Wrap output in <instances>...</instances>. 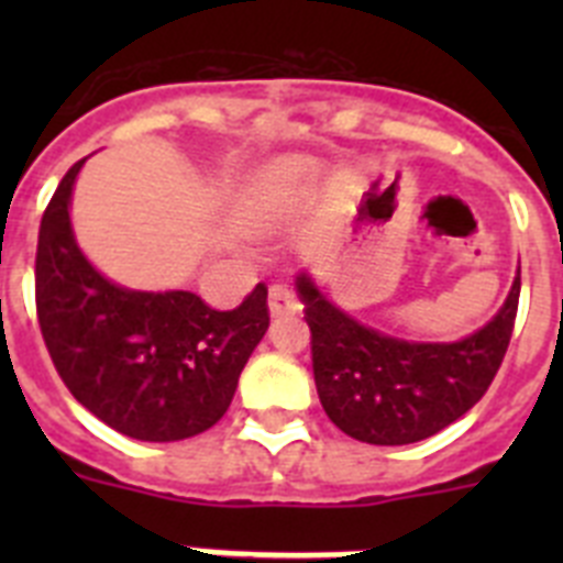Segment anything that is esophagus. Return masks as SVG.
<instances>
[{"label": "esophagus", "instance_id": "34e87169", "mask_svg": "<svg viewBox=\"0 0 563 563\" xmlns=\"http://www.w3.org/2000/svg\"><path fill=\"white\" fill-rule=\"evenodd\" d=\"M267 305H271L273 316H285V312H296L298 298L292 292V287L287 285H271V292H267Z\"/></svg>", "mask_w": 563, "mask_h": 563}]
</instances>
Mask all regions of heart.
<instances>
[{
	"label": "heart",
	"mask_w": 563,
	"mask_h": 563,
	"mask_svg": "<svg viewBox=\"0 0 563 563\" xmlns=\"http://www.w3.org/2000/svg\"><path fill=\"white\" fill-rule=\"evenodd\" d=\"M312 180V166L307 161H276L253 177L251 186L239 197L236 213L251 231H273L285 222L305 188Z\"/></svg>",
	"instance_id": "1"
}]
</instances>
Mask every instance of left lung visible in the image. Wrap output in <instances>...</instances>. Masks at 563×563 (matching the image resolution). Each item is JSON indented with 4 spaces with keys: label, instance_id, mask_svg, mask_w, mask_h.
I'll list each match as a JSON object with an SVG mask.
<instances>
[{
    "label": "left lung",
    "instance_id": "left-lung-1",
    "mask_svg": "<svg viewBox=\"0 0 563 563\" xmlns=\"http://www.w3.org/2000/svg\"><path fill=\"white\" fill-rule=\"evenodd\" d=\"M521 273L490 324L456 343H409L357 324L298 276L312 375L327 417L369 445H409L471 411L494 383L519 310Z\"/></svg>",
    "mask_w": 563,
    "mask_h": 563
}]
</instances>
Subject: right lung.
<instances>
[{"label":"right lung","instance_id":"obj_1","mask_svg":"<svg viewBox=\"0 0 563 563\" xmlns=\"http://www.w3.org/2000/svg\"><path fill=\"white\" fill-rule=\"evenodd\" d=\"M84 161L47 202L36 247V316L69 395L132 440L202 434L228 411L247 357L267 332V287L236 310H213L186 290L112 285L78 251L69 194Z\"/></svg>","mask_w":563,"mask_h":563}]
</instances>
